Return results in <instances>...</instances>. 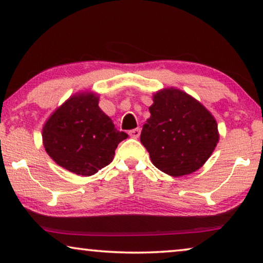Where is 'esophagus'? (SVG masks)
<instances>
[{
	"mask_svg": "<svg viewBox=\"0 0 263 263\" xmlns=\"http://www.w3.org/2000/svg\"><path fill=\"white\" fill-rule=\"evenodd\" d=\"M140 133H141V129L135 128V129H133V130L129 132V135H130L133 139H138L140 136Z\"/></svg>",
	"mask_w": 263,
	"mask_h": 263,
	"instance_id": "esophagus-1",
	"label": "esophagus"
}]
</instances>
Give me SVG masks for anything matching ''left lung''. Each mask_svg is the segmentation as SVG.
Wrapping results in <instances>:
<instances>
[{
    "label": "left lung",
    "mask_w": 263,
    "mask_h": 263,
    "mask_svg": "<svg viewBox=\"0 0 263 263\" xmlns=\"http://www.w3.org/2000/svg\"><path fill=\"white\" fill-rule=\"evenodd\" d=\"M153 102L140 140L154 166L174 177L199 170L219 141L214 117L179 89L158 92Z\"/></svg>",
    "instance_id": "8db88e82"
}]
</instances>
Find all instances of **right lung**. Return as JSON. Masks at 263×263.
<instances>
[{
  "label": "right lung",
  "instance_id": "obj_1",
  "mask_svg": "<svg viewBox=\"0 0 263 263\" xmlns=\"http://www.w3.org/2000/svg\"><path fill=\"white\" fill-rule=\"evenodd\" d=\"M128 138L98 106L95 95H77L51 115L43 128L45 151L60 166L91 176L114 159L118 143Z\"/></svg>",
  "mask_w": 263,
  "mask_h": 263
}]
</instances>
